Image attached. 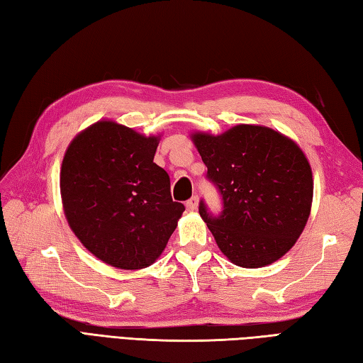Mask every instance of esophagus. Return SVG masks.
Here are the masks:
<instances>
[{
  "label": "esophagus",
  "mask_w": 363,
  "mask_h": 363,
  "mask_svg": "<svg viewBox=\"0 0 363 363\" xmlns=\"http://www.w3.org/2000/svg\"><path fill=\"white\" fill-rule=\"evenodd\" d=\"M186 207H187L189 212H195L198 209V196L190 198L189 201L186 203Z\"/></svg>",
  "instance_id": "obj_1"
}]
</instances>
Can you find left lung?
<instances>
[{
    "label": "left lung",
    "instance_id": "left-lung-1",
    "mask_svg": "<svg viewBox=\"0 0 363 363\" xmlns=\"http://www.w3.org/2000/svg\"><path fill=\"white\" fill-rule=\"evenodd\" d=\"M191 140L223 199L218 217L199 203L221 252L243 268L281 259L311 215L313 179L306 154L291 138L256 125L220 135L194 133Z\"/></svg>",
    "mask_w": 363,
    "mask_h": 363
}]
</instances>
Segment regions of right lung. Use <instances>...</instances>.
<instances>
[{"label":"right lung","instance_id":"right-lung-1","mask_svg":"<svg viewBox=\"0 0 363 363\" xmlns=\"http://www.w3.org/2000/svg\"><path fill=\"white\" fill-rule=\"evenodd\" d=\"M159 135L112 120L96 121L68 145L60 196L81 243L121 269L156 262L186 207L169 194V176L152 162Z\"/></svg>","mask_w":363,"mask_h":363}]
</instances>
